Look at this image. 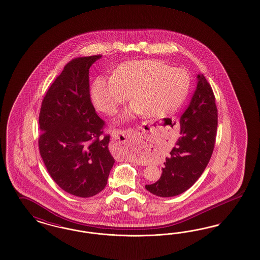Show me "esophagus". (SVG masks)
I'll return each mask as SVG.
<instances>
[{
    "label": "esophagus",
    "mask_w": 260,
    "mask_h": 260,
    "mask_svg": "<svg viewBox=\"0 0 260 260\" xmlns=\"http://www.w3.org/2000/svg\"><path fill=\"white\" fill-rule=\"evenodd\" d=\"M138 132L134 129L127 130H114L113 131V150L116 151L118 146L123 145L124 147H130L136 142Z\"/></svg>",
    "instance_id": "esophagus-1"
}]
</instances>
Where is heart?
<instances>
[{
  "mask_svg": "<svg viewBox=\"0 0 260 260\" xmlns=\"http://www.w3.org/2000/svg\"><path fill=\"white\" fill-rule=\"evenodd\" d=\"M189 90V76L181 68H169L157 60H131L116 68L112 77H98L91 87V98L98 110L115 115L131 98L133 104L123 114L159 117L175 111Z\"/></svg>",
  "mask_w": 260,
  "mask_h": 260,
  "instance_id": "obj_1",
  "label": "heart"
}]
</instances>
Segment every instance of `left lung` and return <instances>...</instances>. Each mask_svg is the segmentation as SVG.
Returning <instances> with one entry per match:
<instances>
[{"instance_id": "1", "label": "left lung", "mask_w": 260, "mask_h": 260, "mask_svg": "<svg viewBox=\"0 0 260 260\" xmlns=\"http://www.w3.org/2000/svg\"><path fill=\"white\" fill-rule=\"evenodd\" d=\"M180 137L166 158L157 182L145 185L155 196L169 198L192 187L211 158L218 126V110L211 86L203 74L198 75V85L192 100L180 117Z\"/></svg>"}]
</instances>
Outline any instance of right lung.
<instances>
[{"label":"right lung","instance_id":"right-lung-1","mask_svg":"<svg viewBox=\"0 0 260 260\" xmlns=\"http://www.w3.org/2000/svg\"><path fill=\"white\" fill-rule=\"evenodd\" d=\"M101 55L70 60L42 100L39 152L53 180L67 192L89 198L106 187L115 159L110 135L90 100L88 70Z\"/></svg>","mask_w":260,"mask_h":260}]
</instances>
